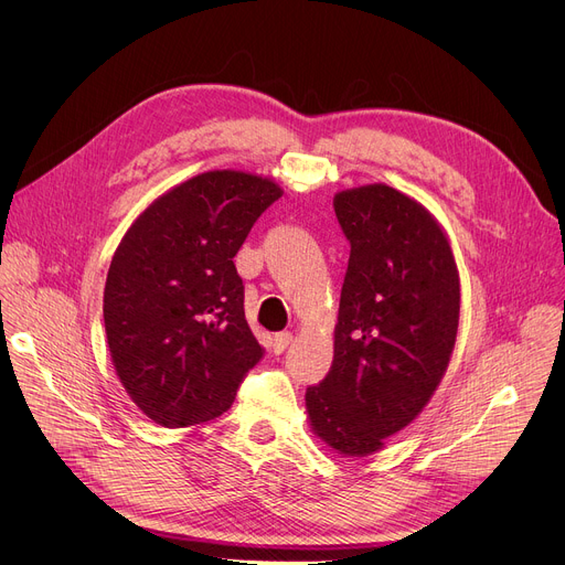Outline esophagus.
<instances>
[{
  "mask_svg": "<svg viewBox=\"0 0 565 565\" xmlns=\"http://www.w3.org/2000/svg\"><path fill=\"white\" fill-rule=\"evenodd\" d=\"M290 342H292V333H290V331L279 333V335H275V340H273V351H275V353H284Z\"/></svg>",
  "mask_w": 565,
  "mask_h": 565,
  "instance_id": "34e87169",
  "label": "esophagus"
}]
</instances>
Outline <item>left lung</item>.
I'll list each match as a JSON object with an SVG mask.
<instances>
[{"label":"left lung","mask_w":565,"mask_h":565,"mask_svg":"<svg viewBox=\"0 0 565 565\" xmlns=\"http://www.w3.org/2000/svg\"><path fill=\"white\" fill-rule=\"evenodd\" d=\"M351 241L329 375L306 388L312 434L371 456L414 423L438 388L458 333L460 279L447 232L384 183L333 199Z\"/></svg>","instance_id":"1"}]
</instances>
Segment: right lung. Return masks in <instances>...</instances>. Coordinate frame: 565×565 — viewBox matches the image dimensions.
I'll return each instance as SVG.
<instances>
[{
  "label": "right lung",
  "mask_w": 565,
  "mask_h": 565,
  "mask_svg": "<svg viewBox=\"0 0 565 565\" xmlns=\"http://www.w3.org/2000/svg\"><path fill=\"white\" fill-rule=\"evenodd\" d=\"M281 194L268 177L212 170L153 199L125 232L107 273L105 331L120 384L156 425L218 418L262 360L232 259Z\"/></svg>",
  "instance_id": "add662e5"
}]
</instances>
